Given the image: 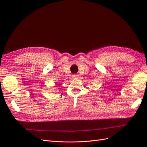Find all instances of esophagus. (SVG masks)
Returning <instances> with one entry per match:
<instances>
[{
  "label": "esophagus",
  "mask_w": 147,
  "mask_h": 147,
  "mask_svg": "<svg viewBox=\"0 0 147 147\" xmlns=\"http://www.w3.org/2000/svg\"><path fill=\"white\" fill-rule=\"evenodd\" d=\"M72 77L74 78H77L78 77V75H74L73 76H72Z\"/></svg>",
  "instance_id": "esophagus-1"
}]
</instances>
